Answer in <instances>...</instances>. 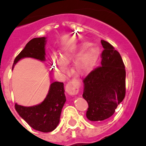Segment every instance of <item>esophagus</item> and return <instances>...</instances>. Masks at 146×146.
Segmentation results:
<instances>
[{
	"instance_id": "34e87169",
	"label": "esophagus",
	"mask_w": 146,
	"mask_h": 146,
	"mask_svg": "<svg viewBox=\"0 0 146 146\" xmlns=\"http://www.w3.org/2000/svg\"><path fill=\"white\" fill-rule=\"evenodd\" d=\"M79 90V84L76 81H70L66 84L65 86V91L68 94L74 96L78 93Z\"/></svg>"
}]
</instances>
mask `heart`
<instances>
[{
    "label": "heart",
    "instance_id": "1",
    "mask_svg": "<svg viewBox=\"0 0 146 146\" xmlns=\"http://www.w3.org/2000/svg\"><path fill=\"white\" fill-rule=\"evenodd\" d=\"M90 45L89 42H82L74 48L62 50L59 56L52 54V60L55 71L60 74H65L67 73L65 65L70 64L76 58L73 63L75 73L78 75H86L92 71L99 59L100 52L97 47L88 48Z\"/></svg>",
    "mask_w": 146,
    "mask_h": 146
}]
</instances>
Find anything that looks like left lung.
I'll return each mask as SVG.
<instances>
[{
	"instance_id": "8db88e82",
	"label": "left lung",
	"mask_w": 146,
	"mask_h": 146,
	"mask_svg": "<svg viewBox=\"0 0 146 146\" xmlns=\"http://www.w3.org/2000/svg\"><path fill=\"white\" fill-rule=\"evenodd\" d=\"M102 66L84 79L83 97L88 102L86 117L90 121L108 119L125 96V65L121 55L111 44L101 40Z\"/></svg>"
}]
</instances>
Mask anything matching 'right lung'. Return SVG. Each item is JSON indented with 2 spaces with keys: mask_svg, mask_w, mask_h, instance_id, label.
<instances>
[{
  "mask_svg": "<svg viewBox=\"0 0 146 146\" xmlns=\"http://www.w3.org/2000/svg\"><path fill=\"white\" fill-rule=\"evenodd\" d=\"M45 44L46 37L34 38L30 40L15 58L13 68L24 58L45 60ZM64 92L63 83L52 82L48 94L42 103L32 107H24L16 104L15 109L20 117L32 128L42 133H49L54 130L59 124L62 109L66 101Z\"/></svg>",
  "mask_w": 146,
  "mask_h": 146,
  "instance_id": "right-lung-1",
  "label": "right lung"
}]
</instances>
